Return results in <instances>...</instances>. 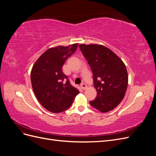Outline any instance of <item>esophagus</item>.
Returning <instances> with one entry per match:
<instances>
[{"mask_svg": "<svg viewBox=\"0 0 156 156\" xmlns=\"http://www.w3.org/2000/svg\"><path fill=\"white\" fill-rule=\"evenodd\" d=\"M81 87L83 90H86L87 88V85L85 83H82L81 84Z\"/></svg>", "mask_w": 156, "mask_h": 156, "instance_id": "esophagus-1", "label": "esophagus"}]
</instances>
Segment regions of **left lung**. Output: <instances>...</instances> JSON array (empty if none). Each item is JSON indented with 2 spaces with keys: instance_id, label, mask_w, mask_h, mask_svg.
Listing matches in <instances>:
<instances>
[{
  "instance_id": "8db88e82",
  "label": "left lung",
  "mask_w": 156,
  "mask_h": 156,
  "mask_svg": "<svg viewBox=\"0 0 156 156\" xmlns=\"http://www.w3.org/2000/svg\"><path fill=\"white\" fill-rule=\"evenodd\" d=\"M93 73L97 91L90 105L101 112L114 109L124 98L128 75L123 61L114 52L99 44L79 45Z\"/></svg>"
}]
</instances>
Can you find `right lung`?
Instances as JSON below:
<instances>
[{"mask_svg":"<svg viewBox=\"0 0 156 156\" xmlns=\"http://www.w3.org/2000/svg\"><path fill=\"white\" fill-rule=\"evenodd\" d=\"M78 44L48 49L37 58L30 73L32 90L47 110L61 112L68 108L79 94L62 72L66 60L75 53Z\"/></svg>","mask_w":156,"mask_h":156,"instance_id":"right-lung-1","label":"right lung"}]
</instances>
